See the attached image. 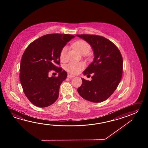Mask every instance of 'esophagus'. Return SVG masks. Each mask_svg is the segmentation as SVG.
<instances>
[{"label":"esophagus","instance_id":"1","mask_svg":"<svg viewBox=\"0 0 148 148\" xmlns=\"http://www.w3.org/2000/svg\"><path fill=\"white\" fill-rule=\"evenodd\" d=\"M73 77H75V75H73L70 74V73H68V78H73Z\"/></svg>","mask_w":148,"mask_h":148}]
</instances>
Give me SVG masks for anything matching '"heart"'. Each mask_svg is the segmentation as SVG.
<instances>
[{
    "label": "heart",
    "instance_id": "b5f03b06",
    "mask_svg": "<svg viewBox=\"0 0 148 148\" xmlns=\"http://www.w3.org/2000/svg\"><path fill=\"white\" fill-rule=\"evenodd\" d=\"M74 46L80 53L84 54L88 53L90 49V44L84 40L76 41L74 43ZM67 46H64L60 51V60L62 61H65L67 59ZM85 63L82 62H70L69 63L66 65L65 69L67 71L73 74H78L81 72V71L85 68Z\"/></svg>",
    "mask_w": 148,
    "mask_h": 148
}]
</instances>
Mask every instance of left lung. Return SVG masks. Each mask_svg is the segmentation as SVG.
<instances>
[{
    "label": "left lung",
    "mask_w": 148,
    "mask_h": 148,
    "mask_svg": "<svg viewBox=\"0 0 148 148\" xmlns=\"http://www.w3.org/2000/svg\"><path fill=\"white\" fill-rule=\"evenodd\" d=\"M87 42L94 51V59L84 71L85 75L93 73L91 81L82 79L77 89L79 94L87 101L101 103L106 100L116 89L123 73V58L112 42L96 35H76Z\"/></svg>",
    "instance_id": "left-lung-1"
}]
</instances>
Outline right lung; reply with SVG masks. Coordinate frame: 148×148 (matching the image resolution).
Returning <instances> with one entry per match:
<instances>
[{
  "instance_id": "add662e5",
  "label": "right lung",
  "mask_w": 148,
  "mask_h": 148,
  "mask_svg": "<svg viewBox=\"0 0 148 148\" xmlns=\"http://www.w3.org/2000/svg\"><path fill=\"white\" fill-rule=\"evenodd\" d=\"M75 36L70 34H49L32 42L23 54L20 64L19 79L23 91L35 106L46 107L53 104L59 94L62 82L67 73L60 65L61 49ZM54 70L58 77H48Z\"/></svg>"
}]
</instances>
